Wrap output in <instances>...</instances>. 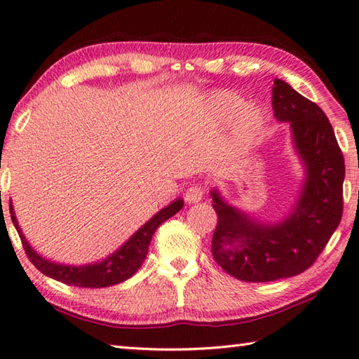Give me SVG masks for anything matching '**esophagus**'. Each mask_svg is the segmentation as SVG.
<instances>
[{
  "label": "esophagus",
  "instance_id": "1",
  "mask_svg": "<svg viewBox=\"0 0 359 359\" xmlns=\"http://www.w3.org/2000/svg\"><path fill=\"white\" fill-rule=\"evenodd\" d=\"M204 193H205V190H204V187H201V185H191V187H188L187 188V191H185V199L190 202H199L201 199H202V196H204Z\"/></svg>",
  "mask_w": 359,
  "mask_h": 359
}]
</instances>
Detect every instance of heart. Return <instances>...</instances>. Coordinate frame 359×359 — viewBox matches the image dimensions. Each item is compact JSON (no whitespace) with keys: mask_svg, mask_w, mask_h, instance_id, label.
I'll return each instance as SVG.
<instances>
[{"mask_svg":"<svg viewBox=\"0 0 359 359\" xmlns=\"http://www.w3.org/2000/svg\"><path fill=\"white\" fill-rule=\"evenodd\" d=\"M213 103L223 114H231L236 111L237 108L242 107V97L237 94L229 93V90H219L215 94ZM264 127V114L256 107H246L240 111L236 119H233V136H236L237 142L242 146H248L257 138L260 130Z\"/></svg>","mask_w":359,"mask_h":359,"instance_id":"heart-1","label":"heart"}]
</instances>
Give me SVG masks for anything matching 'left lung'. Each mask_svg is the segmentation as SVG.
Wrapping results in <instances>:
<instances>
[{
	"label": "left lung",
	"instance_id": "8db88e82",
	"mask_svg": "<svg viewBox=\"0 0 359 359\" xmlns=\"http://www.w3.org/2000/svg\"><path fill=\"white\" fill-rule=\"evenodd\" d=\"M275 117L290 122L292 138L306 166L295 207L278 224H260L213 190L218 224L212 238L215 262L231 276L266 283L299 275L316 262L342 218L345 165L334 130L317 103L275 80Z\"/></svg>",
	"mask_w": 359,
	"mask_h": 359
}]
</instances>
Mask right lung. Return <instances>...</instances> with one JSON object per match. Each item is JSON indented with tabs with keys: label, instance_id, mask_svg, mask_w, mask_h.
I'll return each mask as SVG.
<instances>
[{
	"label": "right lung",
	"instance_id": "add662e5",
	"mask_svg": "<svg viewBox=\"0 0 359 359\" xmlns=\"http://www.w3.org/2000/svg\"><path fill=\"white\" fill-rule=\"evenodd\" d=\"M184 207V201L177 199L174 201L172 204L168 207L161 208V210L154 215V217L147 221V223L141 227L140 231H136L132 237H130L126 243H123L119 250L113 252L111 256L107 257L102 262L89 264V265H62L51 262L32 250L29 243L26 242L20 226L17 223L14 207L12 204L9 205L11 210V218L12 223H14L15 229L20 236V240L25 248V252L28 259L32 262L36 269L43 273L45 276H50L56 279V281H61L69 285H76V287H108V285H114L123 283L126 279L132 278L136 271H138L140 266L144 262L147 256L149 245H151L152 236L157 231V227L165 223L172 215L177 213L180 208Z\"/></svg>",
	"mask_w": 359,
	"mask_h": 359
}]
</instances>
